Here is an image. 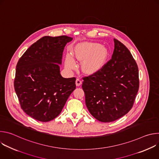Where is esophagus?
<instances>
[{
	"instance_id": "34e87169",
	"label": "esophagus",
	"mask_w": 159,
	"mask_h": 159,
	"mask_svg": "<svg viewBox=\"0 0 159 159\" xmlns=\"http://www.w3.org/2000/svg\"><path fill=\"white\" fill-rule=\"evenodd\" d=\"M75 84H76L77 86H80L82 84V80H80V79L77 78L75 80Z\"/></svg>"
}]
</instances>
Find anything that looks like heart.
I'll return each mask as SVG.
<instances>
[{
	"label": "heart",
	"mask_w": 159,
	"mask_h": 159,
	"mask_svg": "<svg viewBox=\"0 0 159 159\" xmlns=\"http://www.w3.org/2000/svg\"><path fill=\"white\" fill-rule=\"evenodd\" d=\"M107 55V51L102 45L97 43H84L76 48L75 56L79 60L85 59L82 63V69L87 74L98 72L102 67ZM66 65L69 69L74 66L72 58L68 56L65 61Z\"/></svg>",
	"instance_id": "1"
}]
</instances>
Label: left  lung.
Wrapping results in <instances>:
<instances>
[{"label": "left lung", "mask_w": 159, "mask_h": 159, "mask_svg": "<svg viewBox=\"0 0 159 159\" xmlns=\"http://www.w3.org/2000/svg\"><path fill=\"white\" fill-rule=\"evenodd\" d=\"M109 60L94 74L83 78L85 104L96 120L114 121L131 109L139 88V69L129 50L114 39Z\"/></svg>", "instance_id": "left-lung-1"}]
</instances>
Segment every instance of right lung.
Listing matches in <instances>:
<instances>
[{
  "instance_id": "1",
  "label": "right lung",
  "mask_w": 159,
  "mask_h": 159,
  "mask_svg": "<svg viewBox=\"0 0 159 159\" xmlns=\"http://www.w3.org/2000/svg\"><path fill=\"white\" fill-rule=\"evenodd\" d=\"M66 36H44L33 43L17 62L14 89L21 108L42 122L57 117L75 89V78H63L60 65Z\"/></svg>"
}]
</instances>
